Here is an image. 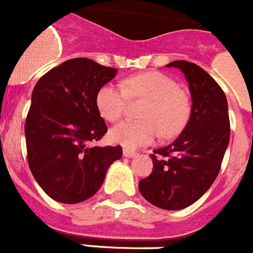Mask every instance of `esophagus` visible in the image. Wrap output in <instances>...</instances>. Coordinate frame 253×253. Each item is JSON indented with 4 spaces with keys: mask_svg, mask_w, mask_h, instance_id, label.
Returning a JSON list of instances; mask_svg holds the SVG:
<instances>
[{
    "mask_svg": "<svg viewBox=\"0 0 253 253\" xmlns=\"http://www.w3.org/2000/svg\"><path fill=\"white\" fill-rule=\"evenodd\" d=\"M124 155H125V157H127V158H132V157H135L136 153L133 150H131V149L125 148L124 149Z\"/></svg>",
    "mask_w": 253,
    "mask_h": 253,
    "instance_id": "1",
    "label": "esophagus"
}]
</instances>
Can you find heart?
I'll return each mask as SVG.
<instances>
[{"label": "heart", "mask_w": 253, "mask_h": 253, "mask_svg": "<svg viewBox=\"0 0 253 253\" xmlns=\"http://www.w3.org/2000/svg\"><path fill=\"white\" fill-rule=\"evenodd\" d=\"M131 100H146L140 112L144 121H125L109 131L113 144L135 149L153 142L159 136L172 137L184 127L190 117V99L168 75L158 71L129 76L121 85L105 84L96 94V107L108 122L125 114Z\"/></svg>", "instance_id": "heart-1"}]
</instances>
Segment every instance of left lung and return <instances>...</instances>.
I'll return each instance as SVG.
<instances>
[{"instance_id":"left-lung-1","label":"left lung","mask_w":253,"mask_h":253,"mask_svg":"<svg viewBox=\"0 0 253 253\" xmlns=\"http://www.w3.org/2000/svg\"><path fill=\"white\" fill-rule=\"evenodd\" d=\"M168 67L184 72L192 108L187 125L172 144L155 149L153 172L139 182L144 199L164 210L196 203L218 177L230 137L227 96L196 63L173 61Z\"/></svg>"}]
</instances>
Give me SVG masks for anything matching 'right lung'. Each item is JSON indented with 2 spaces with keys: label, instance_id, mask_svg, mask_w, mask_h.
I'll return each instance as SVG.
<instances>
[{
  "label": "right lung",
  "instance_id": "add662e5",
  "mask_svg": "<svg viewBox=\"0 0 253 253\" xmlns=\"http://www.w3.org/2000/svg\"><path fill=\"white\" fill-rule=\"evenodd\" d=\"M117 70L90 58H72L35 84L25 121L28 164L50 199L78 204L91 197L122 148L90 146L108 127L96 107L100 87Z\"/></svg>",
  "mask_w": 253,
  "mask_h": 253
}]
</instances>
